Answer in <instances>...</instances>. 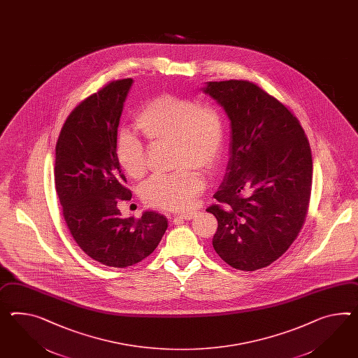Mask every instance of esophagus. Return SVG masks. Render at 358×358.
Here are the masks:
<instances>
[{"label":"esophagus","mask_w":358,"mask_h":358,"mask_svg":"<svg viewBox=\"0 0 358 358\" xmlns=\"http://www.w3.org/2000/svg\"><path fill=\"white\" fill-rule=\"evenodd\" d=\"M196 217V213H185V214H178V215H175V218H178V220H192Z\"/></svg>","instance_id":"esophagus-1"}]
</instances>
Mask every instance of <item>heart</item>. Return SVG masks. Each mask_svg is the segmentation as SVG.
<instances>
[{"mask_svg": "<svg viewBox=\"0 0 358 358\" xmlns=\"http://www.w3.org/2000/svg\"><path fill=\"white\" fill-rule=\"evenodd\" d=\"M134 124L150 141L173 143L174 166L180 167L171 174L155 175L141 188V199L162 210L189 209L205 187L197 169L210 171L223 156L226 127L222 113L210 103L197 105L185 97L162 94L138 109ZM115 158L134 179L147 171L144 145L127 131L117 138Z\"/></svg>", "mask_w": 358, "mask_h": 358, "instance_id": "obj_1", "label": "heart"}]
</instances>
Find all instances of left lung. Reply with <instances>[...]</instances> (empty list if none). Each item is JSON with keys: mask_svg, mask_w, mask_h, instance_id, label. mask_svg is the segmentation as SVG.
<instances>
[{"mask_svg": "<svg viewBox=\"0 0 358 358\" xmlns=\"http://www.w3.org/2000/svg\"><path fill=\"white\" fill-rule=\"evenodd\" d=\"M223 108L231 127L223 182L206 210L218 220L213 247L234 268L273 264L303 227L313 161L300 122L275 97L247 80L201 88Z\"/></svg>", "mask_w": 358, "mask_h": 358, "instance_id": "8db88e82", "label": "left lung"}]
</instances>
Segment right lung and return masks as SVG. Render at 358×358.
Segmentation results:
<instances>
[{
    "instance_id": "obj_1",
    "label": "right lung",
    "mask_w": 358,
    "mask_h": 358,
    "mask_svg": "<svg viewBox=\"0 0 358 358\" xmlns=\"http://www.w3.org/2000/svg\"><path fill=\"white\" fill-rule=\"evenodd\" d=\"M132 79L111 82L78 105L55 145V183L73 240L102 265L127 267L149 256L167 229L156 211L122 218L129 200L126 176L115 158L120 115Z\"/></svg>"
}]
</instances>
